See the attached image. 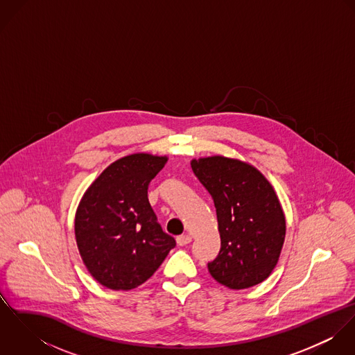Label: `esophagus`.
I'll list each match as a JSON object with an SVG mask.
<instances>
[{
    "instance_id": "34e87169",
    "label": "esophagus",
    "mask_w": 355,
    "mask_h": 355,
    "mask_svg": "<svg viewBox=\"0 0 355 355\" xmlns=\"http://www.w3.org/2000/svg\"><path fill=\"white\" fill-rule=\"evenodd\" d=\"M176 242L179 246H186V245H190L191 243V236L190 235H179L176 238Z\"/></svg>"
}]
</instances>
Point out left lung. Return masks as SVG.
Returning <instances> with one entry per match:
<instances>
[{"label": "left lung", "mask_w": 355, "mask_h": 355, "mask_svg": "<svg viewBox=\"0 0 355 355\" xmlns=\"http://www.w3.org/2000/svg\"><path fill=\"white\" fill-rule=\"evenodd\" d=\"M194 175L211 196L221 248L207 262L220 284L243 290L263 282L277 263L286 218L276 193L254 166L221 155L191 161Z\"/></svg>", "instance_id": "left-lung-1"}]
</instances>
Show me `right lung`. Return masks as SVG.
I'll return each instance as SVG.
<instances>
[{"mask_svg":"<svg viewBox=\"0 0 355 355\" xmlns=\"http://www.w3.org/2000/svg\"><path fill=\"white\" fill-rule=\"evenodd\" d=\"M166 157L131 154L109 165L78 207L75 235L92 276L110 290L145 283L176 246L148 198Z\"/></svg>","mask_w":355,"mask_h":355,"instance_id":"add662e5","label":"right lung"}]
</instances>
